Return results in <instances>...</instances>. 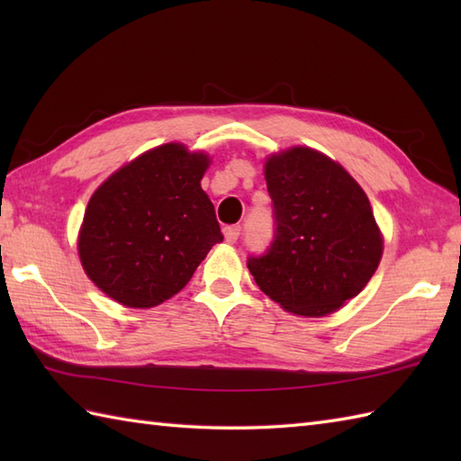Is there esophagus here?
<instances>
[{
    "label": "esophagus",
    "mask_w": 461,
    "mask_h": 461,
    "mask_svg": "<svg viewBox=\"0 0 461 461\" xmlns=\"http://www.w3.org/2000/svg\"><path fill=\"white\" fill-rule=\"evenodd\" d=\"M240 233H241L240 225H228V228H223L225 241H230V243H236L238 238H240Z\"/></svg>",
    "instance_id": "esophagus-1"
}]
</instances>
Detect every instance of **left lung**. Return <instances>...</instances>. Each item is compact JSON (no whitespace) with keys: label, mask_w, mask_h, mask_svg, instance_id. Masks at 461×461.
<instances>
[{"label":"left lung","mask_w":461,"mask_h":461,"mask_svg":"<svg viewBox=\"0 0 461 461\" xmlns=\"http://www.w3.org/2000/svg\"><path fill=\"white\" fill-rule=\"evenodd\" d=\"M273 240L248 258L259 289L303 317H322L365 289L380 263L382 236L370 202L340 164L291 149L266 162Z\"/></svg>","instance_id":"1"}]
</instances>
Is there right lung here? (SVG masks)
Masks as SVG:
<instances>
[{
  "mask_svg": "<svg viewBox=\"0 0 461 461\" xmlns=\"http://www.w3.org/2000/svg\"><path fill=\"white\" fill-rule=\"evenodd\" d=\"M208 156L164 144L93 194L79 233L86 276L111 299L149 309L176 295L223 240L200 180Z\"/></svg>",
  "mask_w": 461,
  "mask_h": 461,
  "instance_id": "obj_1",
  "label": "right lung"
}]
</instances>
